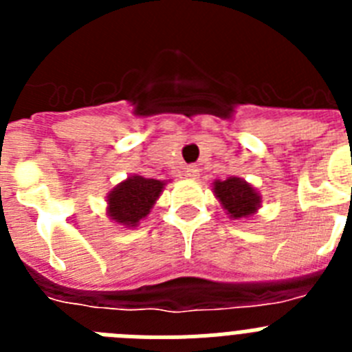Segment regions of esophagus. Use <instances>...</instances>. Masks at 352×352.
Instances as JSON below:
<instances>
[{"mask_svg":"<svg viewBox=\"0 0 352 352\" xmlns=\"http://www.w3.org/2000/svg\"><path fill=\"white\" fill-rule=\"evenodd\" d=\"M185 174L190 179H197L199 174H201V169H199L197 166H186L185 167Z\"/></svg>","mask_w":352,"mask_h":352,"instance_id":"34e87169","label":"esophagus"}]
</instances>
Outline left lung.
<instances>
[{
	"label": "left lung",
	"mask_w": 352,
	"mask_h": 352,
	"mask_svg": "<svg viewBox=\"0 0 352 352\" xmlns=\"http://www.w3.org/2000/svg\"><path fill=\"white\" fill-rule=\"evenodd\" d=\"M214 197L219 199L226 213L232 220L248 219L256 214L261 208V195L250 183L245 179L231 176L227 179H214L213 182Z\"/></svg>",
	"instance_id": "1"
}]
</instances>
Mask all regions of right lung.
Instances as JSON below:
<instances>
[{
	"label": "right lung",
	"mask_w": 352,
	"mask_h": 352,
	"mask_svg": "<svg viewBox=\"0 0 352 352\" xmlns=\"http://www.w3.org/2000/svg\"><path fill=\"white\" fill-rule=\"evenodd\" d=\"M166 182L132 174L125 182L118 183L107 195V217L114 223L133 229L148 217Z\"/></svg>",
	"instance_id": "add662e5"
}]
</instances>
